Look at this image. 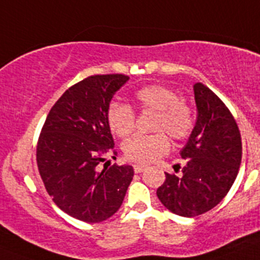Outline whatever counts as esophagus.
<instances>
[{
	"label": "esophagus",
	"instance_id": "1",
	"mask_svg": "<svg viewBox=\"0 0 260 260\" xmlns=\"http://www.w3.org/2000/svg\"><path fill=\"white\" fill-rule=\"evenodd\" d=\"M133 169H134L135 173H142V172L146 169V167L144 165H139V164H135L134 167H133Z\"/></svg>",
	"mask_w": 260,
	"mask_h": 260
}]
</instances>
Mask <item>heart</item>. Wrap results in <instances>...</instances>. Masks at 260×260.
Segmentation results:
<instances>
[{"instance_id":"obj_1","label":"heart","mask_w":260,"mask_h":260,"mask_svg":"<svg viewBox=\"0 0 260 260\" xmlns=\"http://www.w3.org/2000/svg\"><path fill=\"white\" fill-rule=\"evenodd\" d=\"M141 112H156L152 128L155 134H137L123 143L126 157L138 164H150L169 151L171 142L185 141L191 135L195 117L191 107L180 100L173 89L161 84H147L138 88L133 95ZM107 121L110 130L119 138H126L134 132L137 114L128 104L113 102L108 107Z\"/></svg>"}]
</instances>
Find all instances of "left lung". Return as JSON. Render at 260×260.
<instances>
[{
    "label": "left lung",
    "mask_w": 260,
    "mask_h": 260,
    "mask_svg": "<svg viewBox=\"0 0 260 260\" xmlns=\"http://www.w3.org/2000/svg\"><path fill=\"white\" fill-rule=\"evenodd\" d=\"M198 119L181 151V176L165 173L156 194L171 212L194 217L212 210L233 185L242 157L237 122L221 99L203 83L194 84ZM177 173V171H176Z\"/></svg>",
    "instance_id": "obj_1"
}]
</instances>
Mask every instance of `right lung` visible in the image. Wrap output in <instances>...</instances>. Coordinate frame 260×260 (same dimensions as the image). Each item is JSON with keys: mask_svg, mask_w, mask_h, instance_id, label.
Returning a JSON list of instances; mask_svg holds the SVG:
<instances>
[{"mask_svg": "<svg viewBox=\"0 0 260 260\" xmlns=\"http://www.w3.org/2000/svg\"><path fill=\"white\" fill-rule=\"evenodd\" d=\"M125 74L91 75L68 88L53 105L36 146L39 173L52 201L84 222H100L119 210L134 171L99 165L117 156L107 110Z\"/></svg>", "mask_w": 260, "mask_h": 260, "instance_id": "1", "label": "right lung"}]
</instances>
